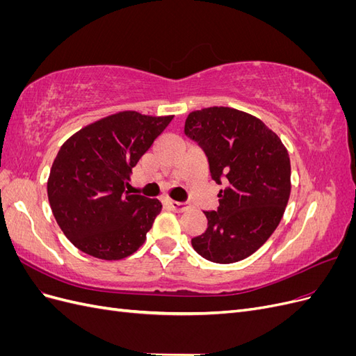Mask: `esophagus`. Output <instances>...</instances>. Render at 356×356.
<instances>
[{"label":"esophagus","mask_w":356,"mask_h":356,"mask_svg":"<svg viewBox=\"0 0 356 356\" xmlns=\"http://www.w3.org/2000/svg\"><path fill=\"white\" fill-rule=\"evenodd\" d=\"M166 204H168V207H169L172 211H175V212H184V211H187V209L190 208V204H188L187 202L168 200V202H166Z\"/></svg>","instance_id":"esophagus-1"}]
</instances>
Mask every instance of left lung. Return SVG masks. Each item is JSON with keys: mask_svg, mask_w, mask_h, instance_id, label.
Returning a JSON list of instances; mask_svg holds the SVG:
<instances>
[{"mask_svg": "<svg viewBox=\"0 0 356 356\" xmlns=\"http://www.w3.org/2000/svg\"><path fill=\"white\" fill-rule=\"evenodd\" d=\"M184 134L203 149L220 190L208 229L191 239L195 251L218 264L241 261L270 238L291 193L286 148L260 118L229 106L188 114Z\"/></svg>", "mask_w": 356, "mask_h": 356, "instance_id": "obj_1", "label": "left lung"}]
</instances>
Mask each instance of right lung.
Masks as SVG:
<instances>
[{"instance_id": "add662e5", "label": "right lung", "mask_w": 356, "mask_h": 356, "mask_svg": "<svg viewBox=\"0 0 356 356\" xmlns=\"http://www.w3.org/2000/svg\"><path fill=\"white\" fill-rule=\"evenodd\" d=\"M174 115L123 111L83 127L63 144L47 181L50 208L80 251L122 260L145 242L161 211L157 199L129 195L132 168Z\"/></svg>"}]
</instances>
